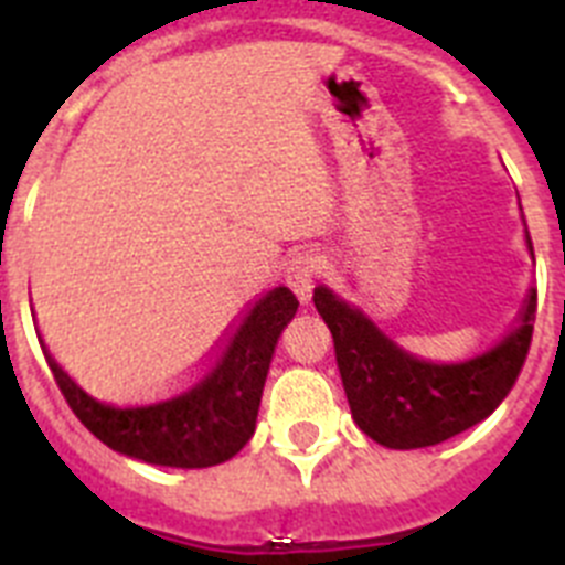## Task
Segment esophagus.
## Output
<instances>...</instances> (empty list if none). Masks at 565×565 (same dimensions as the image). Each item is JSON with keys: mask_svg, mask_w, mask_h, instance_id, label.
Wrapping results in <instances>:
<instances>
[{"mask_svg": "<svg viewBox=\"0 0 565 565\" xmlns=\"http://www.w3.org/2000/svg\"><path fill=\"white\" fill-rule=\"evenodd\" d=\"M319 274H322V259H319L317 254L306 252V254H297V257L288 263L286 279H288V286H291V291L306 302V299L311 297V288L313 282H317Z\"/></svg>", "mask_w": 565, "mask_h": 565, "instance_id": "1", "label": "esophagus"}]
</instances>
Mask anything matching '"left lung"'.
<instances>
[{
	"label": "left lung",
	"instance_id": "8db88e82",
	"mask_svg": "<svg viewBox=\"0 0 565 565\" xmlns=\"http://www.w3.org/2000/svg\"><path fill=\"white\" fill-rule=\"evenodd\" d=\"M526 243L532 248L529 232ZM313 306L333 333L344 396L362 433L391 450H416L469 430L507 398L526 362L537 291L492 351L461 364L413 359L328 288L313 291Z\"/></svg>",
	"mask_w": 565,
	"mask_h": 565
}]
</instances>
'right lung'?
Wrapping results in <instances>:
<instances>
[{
    "label": "right lung",
    "mask_w": 565,
    "mask_h": 565,
    "mask_svg": "<svg viewBox=\"0 0 565 565\" xmlns=\"http://www.w3.org/2000/svg\"><path fill=\"white\" fill-rule=\"evenodd\" d=\"M297 306L282 286L254 299L198 376L149 402H102L82 391L47 351L44 356L70 411L109 450L158 467H214L237 456L254 436L274 344Z\"/></svg>",
    "instance_id": "right-lung-1"
}]
</instances>
